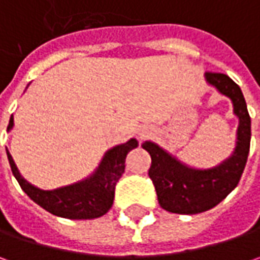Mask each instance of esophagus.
I'll return each mask as SVG.
<instances>
[{
	"mask_svg": "<svg viewBox=\"0 0 260 260\" xmlns=\"http://www.w3.org/2000/svg\"><path fill=\"white\" fill-rule=\"evenodd\" d=\"M142 136H143V135H142Z\"/></svg>",
	"mask_w": 260,
	"mask_h": 260,
	"instance_id": "esophagus-1",
	"label": "esophagus"
}]
</instances>
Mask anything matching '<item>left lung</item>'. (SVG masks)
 <instances>
[{
    "label": "left lung",
    "instance_id": "left-lung-1",
    "mask_svg": "<svg viewBox=\"0 0 260 260\" xmlns=\"http://www.w3.org/2000/svg\"><path fill=\"white\" fill-rule=\"evenodd\" d=\"M205 79L233 103L239 118L237 142L233 155L210 169L189 168L153 142L142 147L149 152V176L155 185L160 207L176 214H198L221 203L235 189L245 171L250 149V115L240 86L224 74L207 72Z\"/></svg>",
    "mask_w": 260,
    "mask_h": 260
}]
</instances>
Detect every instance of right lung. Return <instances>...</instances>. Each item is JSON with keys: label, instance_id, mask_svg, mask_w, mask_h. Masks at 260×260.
I'll list each match as a JSON object with an SVG mask.
<instances>
[{"label": "right lung", "instance_id": "1", "mask_svg": "<svg viewBox=\"0 0 260 260\" xmlns=\"http://www.w3.org/2000/svg\"><path fill=\"white\" fill-rule=\"evenodd\" d=\"M13 125L14 118L11 115L7 130L10 132ZM139 143L136 139H130L124 145L115 146L105 153L100 166L89 178L52 191H45L28 184L18 172L10 152L7 149L5 150L17 182L36 204L57 217L71 220H91L104 215L111 208L114 201L115 184L124 174L125 157Z\"/></svg>", "mask_w": 260, "mask_h": 260}]
</instances>
